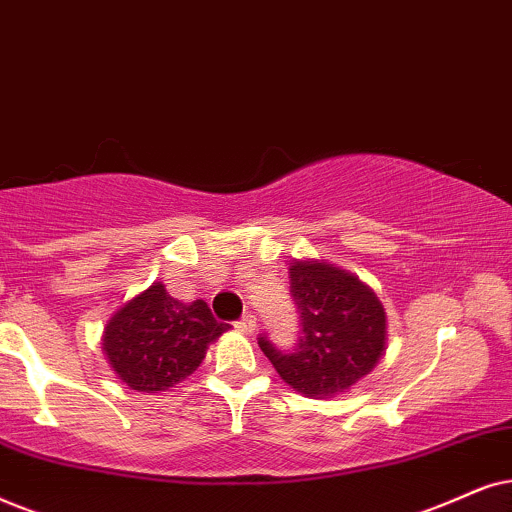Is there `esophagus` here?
Listing matches in <instances>:
<instances>
[{
    "label": "esophagus",
    "instance_id": "1",
    "mask_svg": "<svg viewBox=\"0 0 512 512\" xmlns=\"http://www.w3.org/2000/svg\"><path fill=\"white\" fill-rule=\"evenodd\" d=\"M236 328L241 333H245V335H250V333H255V328H257V319L252 314H243L241 316V321H236Z\"/></svg>",
    "mask_w": 512,
    "mask_h": 512
}]
</instances>
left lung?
Masks as SVG:
<instances>
[{
	"mask_svg": "<svg viewBox=\"0 0 512 512\" xmlns=\"http://www.w3.org/2000/svg\"><path fill=\"white\" fill-rule=\"evenodd\" d=\"M290 295L302 335L290 352L262 335L260 347L286 383L307 397H333L368 375L385 354L387 316L366 283L328 262L290 264Z\"/></svg>",
	"mask_w": 512,
	"mask_h": 512,
	"instance_id": "8db88e82",
	"label": "left lung"
}]
</instances>
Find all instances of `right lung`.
<instances>
[{"label": "right lung", "instance_id": "right-lung-1", "mask_svg": "<svg viewBox=\"0 0 512 512\" xmlns=\"http://www.w3.org/2000/svg\"><path fill=\"white\" fill-rule=\"evenodd\" d=\"M224 331L229 326L203 300H174L158 281L111 316L103 352L127 387L165 392L203 364L208 345Z\"/></svg>", "mask_w": 512, "mask_h": 512}]
</instances>
